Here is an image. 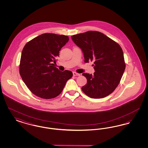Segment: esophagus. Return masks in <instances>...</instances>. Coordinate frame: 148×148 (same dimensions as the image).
I'll list each match as a JSON object with an SVG mask.
<instances>
[{
	"mask_svg": "<svg viewBox=\"0 0 148 148\" xmlns=\"http://www.w3.org/2000/svg\"><path fill=\"white\" fill-rule=\"evenodd\" d=\"M73 76H78V75H80L79 74H78L76 72H73Z\"/></svg>",
	"mask_w": 148,
	"mask_h": 148,
	"instance_id": "obj_1",
	"label": "esophagus"
}]
</instances>
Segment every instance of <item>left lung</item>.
<instances>
[{"label": "left lung", "instance_id": "left-lung-1", "mask_svg": "<svg viewBox=\"0 0 148 148\" xmlns=\"http://www.w3.org/2000/svg\"><path fill=\"white\" fill-rule=\"evenodd\" d=\"M71 39L82 50L85 63L94 62V75L83 74L87 84L82 86V91L94 99L103 98L112 93L125 69L123 51L119 44L97 31L73 35Z\"/></svg>", "mask_w": 148, "mask_h": 148}]
</instances>
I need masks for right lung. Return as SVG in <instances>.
Returning <instances> with one entry per match:
<instances>
[{"mask_svg":"<svg viewBox=\"0 0 148 148\" xmlns=\"http://www.w3.org/2000/svg\"><path fill=\"white\" fill-rule=\"evenodd\" d=\"M69 37L44 33L27 42L21 53L19 73L30 92L45 99L54 98L62 92L73 77L69 71H61L56 66L59 51Z\"/></svg>","mask_w":148,"mask_h":148,"instance_id":"right-lung-1","label":"right lung"}]
</instances>
